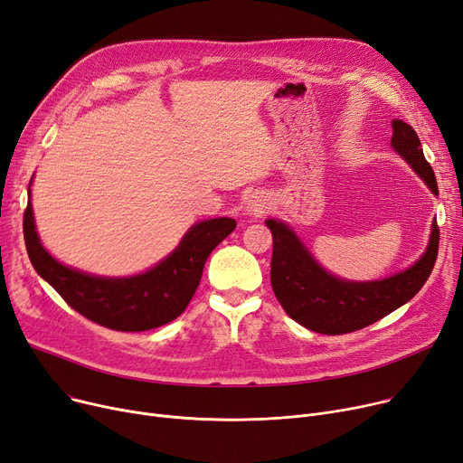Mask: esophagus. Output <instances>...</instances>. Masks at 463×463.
I'll return each instance as SVG.
<instances>
[{
  "label": "esophagus",
  "mask_w": 463,
  "mask_h": 463,
  "mask_svg": "<svg viewBox=\"0 0 463 463\" xmlns=\"http://www.w3.org/2000/svg\"><path fill=\"white\" fill-rule=\"evenodd\" d=\"M269 210V199H266V194L262 191H253L248 201H246V213L250 217H260Z\"/></svg>",
  "instance_id": "1"
}]
</instances>
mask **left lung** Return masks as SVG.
I'll return each instance as SVG.
<instances>
[{"label":"left lung","instance_id":"8db88e82","mask_svg":"<svg viewBox=\"0 0 463 463\" xmlns=\"http://www.w3.org/2000/svg\"><path fill=\"white\" fill-rule=\"evenodd\" d=\"M391 146L437 197V180L415 129L402 119H392ZM264 223L274 238L270 281L276 298L290 319L328 335L373 325L407 304L430 278L439 248V229L433 222L424 253L409 269L383 279L351 281L323 269L300 236L281 219H266Z\"/></svg>","mask_w":463,"mask_h":463}]
</instances>
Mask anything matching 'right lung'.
Returning <instances> with one entry per match:
<instances>
[{"instance_id":"right-lung-1","label":"right lung","mask_w":463,"mask_h":463,"mask_svg":"<svg viewBox=\"0 0 463 463\" xmlns=\"http://www.w3.org/2000/svg\"><path fill=\"white\" fill-rule=\"evenodd\" d=\"M28 194L24 240L35 272L86 319L121 332L152 330L182 315L201 283L208 255L236 227L231 217L204 219L189 227L180 244L146 272L126 278L95 276L61 264L44 250L35 227L32 189Z\"/></svg>"}]
</instances>
